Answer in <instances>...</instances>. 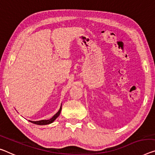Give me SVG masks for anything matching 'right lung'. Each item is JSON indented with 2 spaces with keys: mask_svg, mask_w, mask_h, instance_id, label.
<instances>
[{
  "mask_svg": "<svg viewBox=\"0 0 155 155\" xmlns=\"http://www.w3.org/2000/svg\"><path fill=\"white\" fill-rule=\"evenodd\" d=\"M61 104L60 108H59V111H58V112H57L55 114H54V115L51 118L48 119V120H37V121L29 120V121H30V122H31V123H34V124L39 125H44L51 124V123L54 122V121L55 120V119L59 116V114H60V113H61Z\"/></svg>",
  "mask_w": 155,
  "mask_h": 155,
  "instance_id": "right-lung-1",
  "label": "right lung"
}]
</instances>
